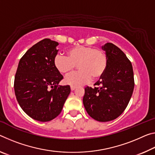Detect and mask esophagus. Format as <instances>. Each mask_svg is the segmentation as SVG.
<instances>
[{"label":"esophagus","instance_id":"1","mask_svg":"<svg viewBox=\"0 0 155 155\" xmlns=\"http://www.w3.org/2000/svg\"><path fill=\"white\" fill-rule=\"evenodd\" d=\"M70 88H71V90L73 91V90H74L76 89V87H74V86H71Z\"/></svg>","mask_w":155,"mask_h":155}]
</instances>
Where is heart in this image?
I'll return each instance as SVG.
<instances>
[{"label":"heart","mask_w":155,"mask_h":155,"mask_svg":"<svg viewBox=\"0 0 155 155\" xmlns=\"http://www.w3.org/2000/svg\"><path fill=\"white\" fill-rule=\"evenodd\" d=\"M67 54H56L54 58V65L63 75L70 74L77 65L79 71L65 78V82L68 85L77 86L89 82L91 78L99 79L107 69L106 54L94 47H74L68 51Z\"/></svg>","instance_id":"heart-1"}]
</instances>
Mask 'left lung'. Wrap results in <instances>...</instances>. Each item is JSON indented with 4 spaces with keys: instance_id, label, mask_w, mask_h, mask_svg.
Masks as SVG:
<instances>
[{
    "instance_id": "8db88e82",
    "label": "left lung",
    "mask_w": 155,
    "mask_h": 155,
    "mask_svg": "<svg viewBox=\"0 0 155 155\" xmlns=\"http://www.w3.org/2000/svg\"><path fill=\"white\" fill-rule=\"evenodd\" d=\"M107 57L104 74L92 88H85L83 103L87 114L100 122H107L121 115L131 99L134 87L132 63L124 51L114 44L102 46Z\"/></svg>"
}]
</instances>
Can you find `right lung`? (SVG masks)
<instances>
[{
    "mask_svg": "<svg viewBox=\"0 0 155 155\" xmlns=\"http://www.w3.org/2000/svg\"><path fill=\"white\" fill-rule=\"evenodd\" d=\"M58 42L45 38L26 51L18 63L14 92L21 107L38 121H50L62 111L70 85H58L63 78L54 65Z\"/></svg>",
    "mask_w": 155,
    "mask_h": 155,
    "instance_id": "obj_1",
    "label": "right lung"
}]
</instances>
